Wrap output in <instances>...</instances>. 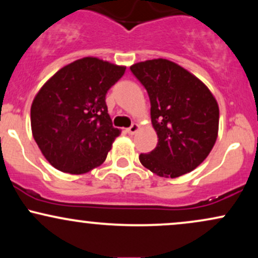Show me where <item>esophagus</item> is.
<instances>
[{"instance_id":"esophagus-1","label":"esophagus","mask_w":258,"mask_h":258,"mask_svg":"<svg viewBox=\"0 0 258 258\" xmlns=\"http://www.w3.org/2000/svg\"><path fill=\"white\" fill-rule=\"evenodd\" d=\"M138 130H139V126L137 125V123H132V125L127 128V132H128L130 135H135Z\"/></svg>"}]
</instances>
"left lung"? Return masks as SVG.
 <instances>
[{
  "mask_svg": "<svg viewBox=\"0 0 258 258\" xmlns=\"http://www.w3.org/2000/svg\"><path fill=\"white\" fill-rule=\"evenodd\" d=\"M133 75L146 87L158 144L139 161L160 177L182 176L207 158L218 133L220 110L199 79L167 59L133 64Z\"/></svg>",
  "mask_w": 258,
  "mask_h": 258,
  "instance_id": "1",
  "label": "left lung"
}]
</instances>
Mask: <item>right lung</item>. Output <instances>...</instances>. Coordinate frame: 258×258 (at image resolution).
<instances>
[{
	"label": "right lung",
	"instance_id": "obj_1",
	"mask_svg": "<svg viewBox=\"0 0 258 258\" xmlns=\"http://www.w3.org/2000/svg\"><path fill=\"white\" fill-rule=\"evenodd\" d=\"M125 70L86 57L65 65L38 91L31 105L32 136L53 167L81 174L104 162L120 135L105 96Z\"/></svg>",
	"mask_w": 258,
	"mask_h": 258
}]
</instances>
